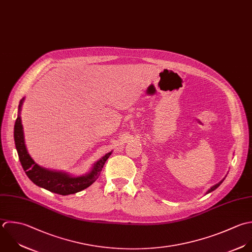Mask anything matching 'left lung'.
Segmentation results:
<instances>
[{"instance_id":"obj_1","label":"left lung","mask_w":252,"mask_h":252,"mask_svg":"<svg viewBox=\"0 0 252 252\" xmlns=\"http://www.w3.org/2000/svg\"><path fill=\"white\" fill-rule=\"evenodd\" d=\"M226 177H227V176H226ZM226 177H225V178H224V179H223V180H221V182H219V183H218V184H216V185H215V186H213V187H211V188H210V189H208V190H207V191H206V194H208V193H210V192H212V191H213V190H215V189H218V188H219V187H220V186H221V184H222V183H223V182H224V180H225V179H226Z\"/></svg>"}]
</instances>
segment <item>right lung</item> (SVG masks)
Wrapping results in <instances>:
<instances>
[{
	"label": "right lung",
	"instance_id": "right-lung-1",
	"mask_svg": "<svg viewBox=\"0 0 252 252\" xmlns=\"http://www.w3.org/2000/svg\"><path fill=\"white\" fill-rule=\"evenodd\" d=\"M24 97L19 101L17 118L14 124L13 137L19 161L30 181L42 189L61 195L73 194L90 187L99 178L107 159L111 156L113 151L107 153L105 156L95 162L89 173L83 176L74 177L65 172L49 170L39 166L29 155L24 141L23 126L20 117Z\"/></svg>",
	"mask_w": 252,
	"mask_h": 252
}]
</instances>
